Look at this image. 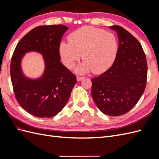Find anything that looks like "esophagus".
<instances>
[{"label":"esophagus","instance_id":"34e87169","mask_svg":"<svg viewBox=\"0 0 159 159\" xmlns=\"http://www.w3.org/2000/svg\"><path fill=\"white\" fill-rule=\"evenodd\" d=\"M83 79H84V77H80V76H77V80H78V81H80L82 80Z\"/></svg>","mask_w":159,"mask_h":159}]
</instances>
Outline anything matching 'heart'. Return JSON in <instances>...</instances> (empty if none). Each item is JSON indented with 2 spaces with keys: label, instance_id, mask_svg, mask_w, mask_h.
Wrapping results in <instances>:
<instances>
[{
  "label": "heart",
  "instance_id": "heart-1",
  "mask_svg": "<svg viewBox=\"0 0 159 159\" xmlns=\"http://www.w3.org/2000/svg\"><path fill=\"white\" fill-rule=\"evenodd\" d=\"M68 41L60 44L61 60L67 68L71 69L82 54L84 61L75 70L80 74L90 70L94 74L102 73L112 65L117 53V40L113 34L93 26L75 30L68 36Z\"/></svg>",
  "mask_w": 159,
  "mask_h": 159
}]
</instances>
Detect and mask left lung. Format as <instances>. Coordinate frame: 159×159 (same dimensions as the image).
Listing matches in <instances>:
<instances>
[{
	"label": "left lung",
	"instance_id": "8db88e82",
	"mask_svg": "<svg viewBox=\"0 0 159 159\" xmlns=\"http://www.w3.org/2000/svg\"><path fill=\"white\" fill-rule=\"evenodd\" d=\"M110 28L117 32L119 47L112 66L91 80V95L99 109L109 116L129 112L145 91L147 62L137 38L121 26Z\"/></svg>",
	"mask_w": 159,
	"mask_h": 159
}]
</instances>
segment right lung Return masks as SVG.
I'll list each match as a JSON object with an SVG mask.
<instances>
[{"label":"right lung","mask_w":159,"mask_h":159,"mask_svg":"<svg viewBox=\"0 0 159 159\" xmlns=\"http://www.w3.org/2000/svg\"><path fill=\"white\" fill-rule=\"evenodd\" d=\"M68 28L61 25L40 26L33 28L19 41L11 63V76L15 97L20 106L38 117L50 118L64 107L76 76L60 61V42ZM40 52L45 61L44 74L38 80L23 76L21 60L25 53Z\"/></svg>","instance_id":"1"}]
</instances>
